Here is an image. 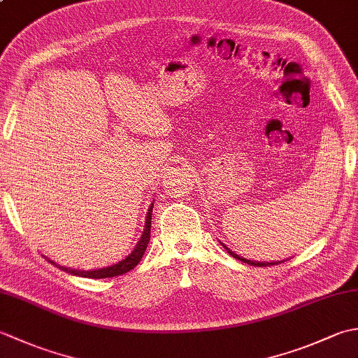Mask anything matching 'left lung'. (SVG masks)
Masks as SVG:
<instances>
[{"instance_id":"8db88e82","label":"left lung","mask_w":358,"mask_h":358,"mask_svg":"<svg viewBox=\"0 0 358 358\" xmlns=\"http://www.w3.org/2000/svg\"><path fill=\"white\" fill-rule=\"evenodd\" d=\"M224 246V245H223ZM224 249L227 250V252H229V255H232L234 258H237V260H240V262H243V263H248V264H250V266H257V268H266V266H275V264H280V263H285V260L283 262H271V263H260V262H250V260H246V258H243V257H238L237 254H234L231 249H227L226 246H224Z\"/></svg>"}]
</instances>
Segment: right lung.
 I'll list each match as a JSON object with an SVG mask.
<instances>
[{
	"label": "right lung",
	"mask_w": 358,
	"mask_h": 358,
	"mask_svg": "<svg viewBox=\"0 0 358 358\" xmlns=\"http://www.w3.org/2000/svg\"><path fill=\"white\" fill-rule=\"evenodd\" d=\"M152 208H154V204H152L149 212H148V217H146V226H144V231L140 241L136 243L135 249L132 250L131 254H129L123 260L108 266V268H101V269H95V271H75V269H69V268H62V266H58L59 269H63L66 272L72 273V275H78V277H87V278H110V277H118V275H123V273L129 272L131 269H134L136 264L141 262V258L144 255V250L148 248V243L150 240V220H152Z\"/></svg>",
	"instance_id": "obj_1"
}]
</instances>
